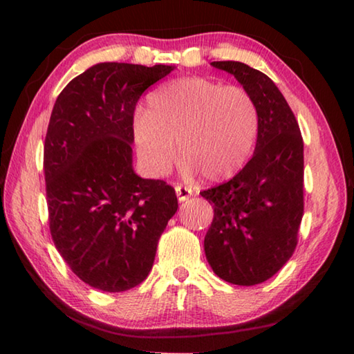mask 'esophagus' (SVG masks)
I'll use <instances>...</instances> for the list:
<instances>
[{"label": "esophagus", "instance_id": "1", "mask_svg": "<svg viewBox=\"0 0 354 354\" xmlns=\"http://www.w3.org/2000/svg\"><path fill=\"white\" fill-rule=\"evenodd\" d=\"M175 190H176V195H178V200L179 201H187L192 195H194V190H192L190 187H187V185H181V184H178L176 187H175Z\"/></svg>", "mask_w": 354, "mask_h": 354}]
</instances>
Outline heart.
Returning a JSON list of instances; mask_svg holds the SVG:
<instances>
[{"label": "heart", "instance_id": "obj_1", "mask_svg": "<svg viewBox=\"0 0 354 354\" xmlns=\"http://www.w3.org/2000/svg\"><path fill=\"white\" fill-rule=\"evenodd\" d=\"M257 128L259 113L245 88L201 76L160 86L133 124L137 153L153 176L171 169L176 140L184 170L206 181L230 178L247 162Z\"/></svg>", "mask_w": 354, "mask_h": 354}]
</instances>
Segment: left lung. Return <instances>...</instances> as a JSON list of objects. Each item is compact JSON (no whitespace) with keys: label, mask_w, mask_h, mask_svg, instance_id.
Segmentation results:
<instances>
[{"label":"left lung","mask_w":354,"mask_h":354,"mask_svg":"<svg viewBox=\"0 0 354 354\" xmlns=\"http://www.w3.org/2000/svg\"><path fill=\"white\" fill-rule=\"evenodd\" d=\"M234 75L259 113L253 158L234 178L200 192L214 205L205 237L209 266L237 286L261 284L283 268L298 243L304 212L303 137L274 82L236 61L212 62Z\"/></svg>","instance_id":"8db88e82"}]
</instances>
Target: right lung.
<instances>
[{"instance_id":"add662e5","label":"right lung","mask_w":354,"mask_h":354,"mask_svg":"<svg viewBox=\"0 0 354 354\" xmlns=\"http://www.w3.org/2000/svg\"><path fill=\"white\" fill-rule=\"evenodd\" d=\"M171 70L97 64L53 107L44 147L50 232L71 272L98 290L139 286L178 211L171 185L136 175L131 148L137 101Z\"/></svg>"}]
</instances>
